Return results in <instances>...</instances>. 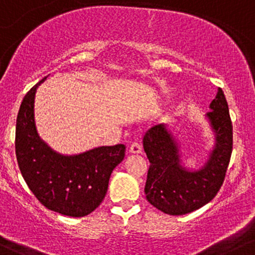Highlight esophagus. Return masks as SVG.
<instances>
[{
  "mask_svg": "<svg viewBox=\"0 0 255 255\" xmlns=\"http://www.w3.org/2000/svg\"><path fill=\"white\" fill-rule=\"evenodd\" d=\"M142 149H141V145L139 142H133L132 145L129 146V153H134V155H138V153H141Z\"/></svg>",
  "mask_w": 255,
  "mask_h": 255,
  "instance_id": "obj_1",
  "label": "esophagus"
}]
</instances>
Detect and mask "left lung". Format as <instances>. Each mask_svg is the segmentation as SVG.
Instances as JSON below:
<instances>
[{
  "instance_id": "obj_1",
  "label": "left lung",
  "mask_w": 255,
  "mask_h": 255,
  "mask_svg": "<svg viewBox=\"0 0 255 255\" xmlns=\"http://www.w3.org/2000/svg\"><path fill=\"white\" fill-rule=\"evenodd\" d=\"M206 114L214 135L213 149L197 169L183 162L180 141L168 125L155 126L145 133L142 146L150 162L145 195L158 211L183 215L212 201L223 185L232 152V123L222 89Z\"/></svg>"
}]
</instances>
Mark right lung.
<instances>
[{"label":"right lung","mask_w":255,"mask_h":255,"mask_svg":"<svg viewBox=\"0 0 255 255\" xmlns=\"http://www.w3.org/2000/svg\"><path fill=\"white\" fill-rule=\"evenodd\" d=\"M33 86L24 97L16 117L15 153L27 186L46 208L68 217L88 215L104 200L109 179L125 158L126 146H99L77 153L57 152L38 135L35 123Z\"/></svg>","instance_id":"obj_1"}]
</instances>
